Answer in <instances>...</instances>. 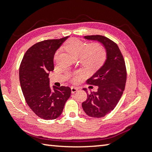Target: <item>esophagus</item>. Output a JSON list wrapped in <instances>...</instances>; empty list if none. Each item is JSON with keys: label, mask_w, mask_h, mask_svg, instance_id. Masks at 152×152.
I'll return each instance as SVG.
<instances>
[{"label": "esophagus", "mask_w": 152, "mask_h": 152, "mask_svg": "<svg viewBox=\"0 0 152 152\" xmlns=\"http://www.w3.org/2000/svg\"><path fill=\"white\" fill-rule=\"evenodd\" d=\"M71 91H72V93H76V91H78V88L74 87V86H72V87H71Z\"/></svg>", "instance_id": "esophagus-1"}]
</instances>
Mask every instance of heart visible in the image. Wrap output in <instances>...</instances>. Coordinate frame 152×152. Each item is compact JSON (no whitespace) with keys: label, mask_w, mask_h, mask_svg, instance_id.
I'll return each instance as SVG.
<instances>
[{"label":"heart","mask_w":152,"mask_h":152,"mask_svg":"<svg viewBox=\"0 0 152 152\" xmlns=\"http://www.w3.org/2000/svg\"><path fill=\"white\" fill-rule=\"evenodd\" d=\"M64 49L73 57L80 56V63L87 69L98 68L103 64L105 59V52L103 47L98 43L88 45L77 38H72L67 40L64 45ZM57 51L55 58L58 55ZM78 76L76 74L75 76Z\"/></svg>","instance_id":"1"}]
</instances>
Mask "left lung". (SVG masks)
I'll return each mask as SVG.
<instances>
[{"instance_id": "8db88e82", "label": "left lung", "mask_w": 152, "mask_h": 152, "mask_svg": "<svg viewBox=\"0 0 152 152\" xmlns=\"http://www.w3.org/2000/svg\"><path fill=\"white\" fill-rule=\"evenodd\" d=\"M86 40L102 43L106 50V60L103 66L87 80V83L98 86L97 92L88 93L82 103L88 116L102 118L114 109L121 98L126 80V69L121 51L114 42L101 35L85 36Z\"/></svg>"}]
</instances>
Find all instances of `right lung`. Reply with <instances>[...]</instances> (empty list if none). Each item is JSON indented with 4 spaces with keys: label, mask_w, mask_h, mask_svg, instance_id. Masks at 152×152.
<instances>
[{
    "label": "right lung",
    "mask_w": 152,
    "mask_h": 152,
    "mask_svg": "<svg viewBox=\"0 0 152 152\" xmlns=\"http://www.w3.org/2000/svg\"><path fill=\"white\" fill-rule=\"evenodd\" d=\"M67 38L36 43L26 52L20 64V82L26 103L42 119L57 118L70 97V88L64 86L50 88L49 78V72L54 69L55 52Z\"/></svg>",
    "instance_id": "right-lung-1"
}]
</instances>
